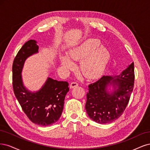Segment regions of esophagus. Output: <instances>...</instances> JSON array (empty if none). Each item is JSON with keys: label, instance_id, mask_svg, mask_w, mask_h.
Masks as SVG:
<instances>
[{"label": "esophagus", "instance_id": "obj_1", "mask_svg": "<svg viewBox=\"0 0 150 150\" xmlns=\"http://www.w3.org/2000/svg\"><path fill=\"white\" fill-rule=\"evenodd\" d=\"M78 85H79V84L75 81L71 82V83H70V88H74L75 87H76V86H78Z\"/></svg>", "mask_w": 150, "mask_h": 150}]
</instances>
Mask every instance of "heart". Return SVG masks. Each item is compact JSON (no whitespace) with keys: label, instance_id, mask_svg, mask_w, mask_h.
Returning a JSON list of instances; mask_svg holds the SVG:
<instances>
[{"label":"heart","instance_id":"1","mask_svg":"<svg viewBox=\"0 0 150 150\" xmlns=\"http://www.w3.org/2000/svg\"><path fill=\"white\" fill-rule=\"evenodd\" d=\"M101 45L96 38L84 40L71 48L68 55H60L61 65L65 70H71L75 67L73 61H80V69L83 76L88 79L98 78L103 74L110 59L108 50Z\"/></svg>","mask_w":150,"mask_h":150}]
</instances>
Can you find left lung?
<instances>
[{"instance_id": "8db88e82", "label": "left lung", "mask_w": 150, "mask_h": 150, "mask_svg": "<svg viewBox=\"0 0 150 150\" xmlns=\"http://www.w3.org/2000/svg\"><path fill=\"white\" fill-rule=\"evenodd\" d=\"M134 64L117 76H103L88 86L85 109L88 117L100 124L118 119L126 108L134 86Z\"/></svg>"}]
</instances>
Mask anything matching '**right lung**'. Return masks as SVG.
Instances as JSON below:
<instances>
[{"instance_id": "add662e5", "label": "right lung", "mask_w": 150, "mask_h": 150, "mask_svg": "<svg viewBox=\"0 0 150 150\" xmlns=\"http://www.w3.org/2000/svg\"><path fill=\"white\" fill-rule=\"evenodd\" d=\"M38 53V47L33 40L27 41L18 51L12 66L13 88L27 117L33 123L45 127L59 120L69 88L68 82L50 77L37 91L29 90L24 85L22 76L24 64L28 57Z\"/></svg>"}]
</instances>
